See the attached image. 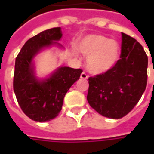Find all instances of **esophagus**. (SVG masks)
<instances>
[{"label": "esophagus", "mask_w": 154, "mask_h": 154, "mask_svg": "<svg viewBox=\"0 0 154 154\" xmlns=\"http://www.w3.org/2000/svg\"><path fill=\"white\" fill-rule=\"evenodd\" d=\"M80 78L81 79H84V80H86L88 78V75L85 72H83V73H81V74H80Z\"/></svg>", "instance_id": "obj_1"}]
</instances>
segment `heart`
Returning a JSON list of instances; mask_svg holds the SVG:
<instances>
[{
    "instance_id": "b5f03b06",
    "label": "heart",
    "mask_w": 154,
    "mask_h": 154,
    "mask_svg": "<svg viewBox=\"0 0 154 154\" xmlns=\"http://www.w3.org/2000/svg\"><path fill=\"white\" fill-rule=\"evenodd\" d=\"M77 49L85 56L86 68L92 74H102L115 67L120 57V45L114 39L91 34L80 40Z\"/></svg>"
}]
</instances>
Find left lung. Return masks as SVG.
Instances as JSON below:
<instances>
[{
	"instance_id": "1",
	"label": "left lung",
	"mask_w": 154,
	"mask_h": 154,
	"mask_svg": "<svg viewBox=\"0 0 154 154\" xmlns=\"http://www.w3.org/2000/svg\"><path fill=\"white\" fill-rule=\"evenodd\" d=\"M148 59L137 40L122 32L120 59L109 71L89 77L87 101L105 117L118 119L139 102L147 83Z\"/></svg>"
}]
</instances>
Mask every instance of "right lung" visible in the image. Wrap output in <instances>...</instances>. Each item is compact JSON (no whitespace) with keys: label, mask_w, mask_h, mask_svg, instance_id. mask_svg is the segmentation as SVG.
Wrapping results in <instances>:
<instances>
[{"label":"right lung","mask_w":154,"mask_h":154,"mask_svg":"<svg viewBox=\"0 0 154 154\" xmlns=\"http://www.w3.org/2000/svg\"><path fill=\"white\" fill-rule=\"evenodd\" d=\"M60 27L44 31L27 40L15 60L14 91L21 109L32 120L47 122L60 113L68 89L80 79V68L62 67L50 78L39 80L34 75L32 59L43 48L59 45Z\"/></svg>","instance_id":"right-lung-1"}]
</instances>
